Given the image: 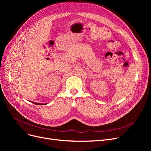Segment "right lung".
I'll list each match as a JSON object with an SVG mask.
<instances>
[{
  "mask_svg": "<svg viewBox=\"0 0 151 151\" xmlns=\"http://www.w3.org/2000/svg\"><path fill=\"white\" fill-rule=\"evenodd\" d=\"M31 103H33L35 104H38V105H43V104H47V103H45V104H43V103H35V102H33V101H31Z\"/></svg>",
  "mask_w": 151,
  "mask_h": 151,
  "instance_id": "add662e5",
  "label": "right lung"
}]
</instances>
